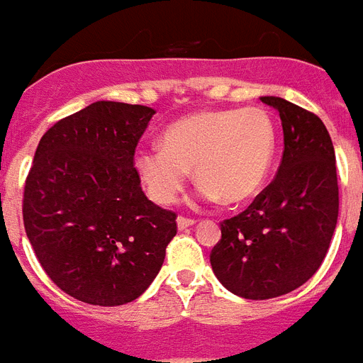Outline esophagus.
I'll return each mask as SVG.
<instances>
[{"label": "esophagus", "instance_id": "34e87169", "mask_svg": "<svg viewBox=\"0 0 363 363\" xmlns=\"http://www.w3.org/2000/svg\"><path fill=\"white\" fill-rule=\"evenodd\" d=\"M176 221H178L179 230H185L187 227H193V225H195V219H189V217H184V216H179Z\"/></svg>", "mask_w": 363, "mask_h": 363}]
</instances>
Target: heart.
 Instances as JSON below:
<instances>
[{"mask_svg":"<svg viewBox=\"0 0 363 363\" xmlns=\"http://www.w3.org/2000/svg\"><path fill=\"white\" fill-rule=\"evenodd\" d=\"M275 144L277 127L266 108L208 110L168 125L161 147L136 152L133 163L147 196L157 204L178 200L193 168L202 199L236 206L262 189Z\"/></svg>","mask_w":363,"mask_h":363,"instance_id":"heart-1","label":"heart"}]
</instances>
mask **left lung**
Instances as JSON below:
<instances>
[{"label": "left lung", "instance_id": "1", "mask_svg": "<svg viewBox=\"0 0 363 363\" xmlns=\"http://www.w3.org/2000/svg\"><path fill=\"white\" fill-rule=\"evenodd\" d=\"M260 101L279 112L281 164L247 210L221 223L210 255L221 285L247 300L283 296L311 279L339 213L335 153L323 120L281 97Z\"/></svg>", "mask_w": 363, "mask_h": 363}]
</instances>
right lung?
<instances>
[{
    "instance_id": "obj_1",
    "label": "right lung",
    "mask_w": 363,
    "mask_h": 363,
    "mask_svg": "<svg viewBox=\"0 0 363 363\" xmlns=\"http://www.w3.org/2000/svg\"><path fill=\"white\" fill-rule=\"evenodd\" d=\"M155 110L97 101L43 135L26 178L24 216L46 275L69 296L136 300L163 266L176 213L147 200L135 150Z\"/></svg>"
}]
</instances>
